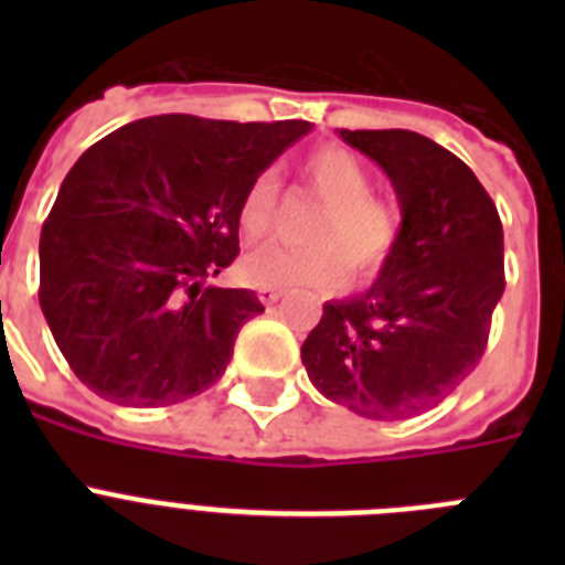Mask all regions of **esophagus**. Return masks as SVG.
<instances>
[{
    "mask_svg": "<svg viewBox=\"0 0 565 565\" xmlns=\"http://www.w3.org/2000/svg\"><path fill=\"white\" fill-rule=\"evenodd\" d=\"M282 288H259V299H263V302H266V306H274V302H277L279 297H282Z\"/></svg>",
    "mask_w": 565,
    "mask_h": 565,
    "instance_id": "1",
    "label": "esophagus"
}]
</instances>
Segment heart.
<instances>
[{"instance_id":"heart-1","label":"heart","mask_w":565,"mask_h":565,"mask_svg":"<svg viewBox=\"0 0 565 565\" xmlns=\"http://www.w3.org/2000/svg\"><path fill=\"white\" fill-rule=\"evenodd\" d=\"M299 181L326 203L308 228L311 246H266L243 259L248 282L266 288H339L348 271L373 277L398 239L396 206L373 194V178L356 154L342 147L313 149L299 161ZM277 181L271 172L248 183L237 206L243 239L257 243L271 232Z\"/></svg>"}]
</instances>
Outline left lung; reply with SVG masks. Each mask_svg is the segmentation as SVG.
Listing matches in <instances>:
<instances>
[{
	"instance_id": "left-lung-1",
	"label": "left lung",
	"mask_w": 565,
	"mask_h": 565,
	"mask_svg": "<svg viewBox=\"0 0 565 565\" xmlns=\"http://www.w3.org/2000/svg\"><path fill=\"white\" fill-rule=\"evenodd\" d=\"M391 178L402 228L373 286L322 306L302 342L319 393L356 416L430 411L476 371L503 297V228L472 169L411 129H339Z\"/></svg>"
}]
</instances>
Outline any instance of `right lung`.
<instances>
[{
    "mask_svg": "<svg viewBox=\"0 0 565 565\" xmlns=\"http://www.w3.org/2000/svg\"><path fill=\"white\" fill-rule=\"evenodd\" d=\"M311 129L152 115L78 158L42 226L39 306L89 391L167 407L223 376L263 302L206 279L237 257L248 183Z\"/></svg>",
    "mask_w": 565,
    "mask_h": 565,
    "instance_id": "right-lung-1",
    "label": "right lung"
}]
</instances>
